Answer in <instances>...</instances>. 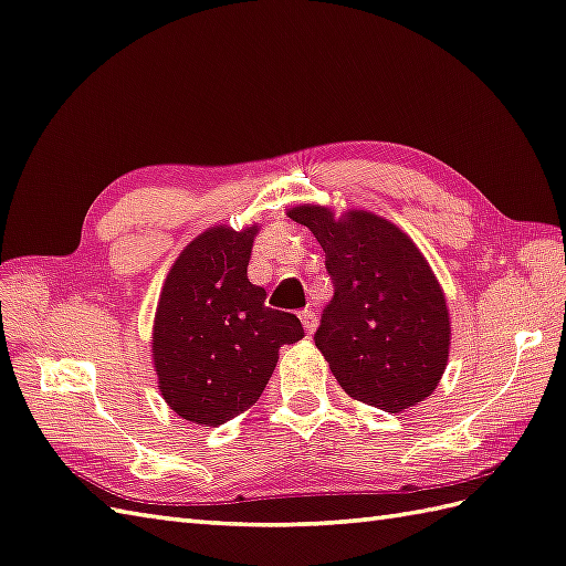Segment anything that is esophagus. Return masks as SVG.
<instances>
[{
    "mask_svg": "<svg viewBox=\"0 0 566 566\" xmlns=\"http://www.w3.org/2000/svg\"><path fill=\"white\" fill-rule=\"evenodd\" d=\"M300 319H302V326H305L307 334H312V331L316 328V312L314 310H302Z\"/></svg>",
    "mask_w": 566,
    "mask_h": 566,
    "instance_id": "esophagus-1",
    "label": "esophagus"
}]
</instances>
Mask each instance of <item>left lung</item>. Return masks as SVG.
Returning <instances> with one entry per match:
<instances>
[{
  "instance_id": "1",
  "label": "left lung",
  "mask_w": 566,
  "mask_h": 566,
  "mask_svg": "<svg viewBox=\"0 0 566 566\" xmlns=\"http://www.w3.org/2000/svg\"><path fill=\"white\" fill-rule=\"evenodd\" d=\"M326 256L334 297L314 346L353 398L389 412L418 406L444 375L449 312L432 269L406 232L375 213L336 220L322 206L287 213Z\"/></svg>"
}]
</instances>
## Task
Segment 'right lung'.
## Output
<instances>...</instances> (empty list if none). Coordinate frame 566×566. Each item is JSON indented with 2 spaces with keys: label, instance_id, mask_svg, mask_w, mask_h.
<instances>
[{
  "label": "right lung",
  "instance_id": "1",
  "mask_svg": "<svg viewBox=\"0 0 566 566\" xmlns=\"http://www.w3.org/2000/svg\"><path fill=\"white\" fill-rule=\"evenodd\" d=\"M256 228H211L179 254L163 285L154 363L163 398L179 418L223 424L256 403L279 348L305 336L291 312L271 310L247 279Z\"/></svg>",
  "mask_w": 566,
  "mask_h": 566
}]
</instances>
